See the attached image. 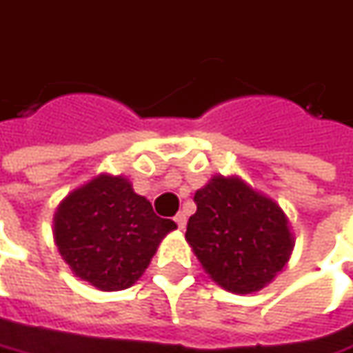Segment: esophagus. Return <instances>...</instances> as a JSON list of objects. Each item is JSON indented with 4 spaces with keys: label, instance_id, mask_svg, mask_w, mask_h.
Segmentation results:
<instances>
[{
    "label": "esophagus",
    "instance_id": "esophagus-1",
    "mask_svg": "<svg viewBox=\"0 0 353 353\" xmlns=\"http://www.w3.org/2000/svg\"><path fill=\"white\" fill-rule=\"evenodd\" d=\"M176 223L179 229H185V223H188V215L183 213V211H179L176 215Z\"/></svg>",
    "mask_w": 353,
    "mask_h": 353
}]
</instances>
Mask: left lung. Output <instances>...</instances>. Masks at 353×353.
<instances>
[{
	"label": "left lung",
	"mask_w": 353,
	"mask_h": 353,
	"mask_svg": "<svg viewBox=\"0 0 353 353\" xmlns=\"http://www.w3.org/2000/svg\"><path fill=\"white\" fill-rule=\"evenodd\" d=\"M193 201L185 241L209 279L235 294L272 283L294 249L283 207L237 176H213Z\"/></svg>",
	"instance_id": "left-lung-1"
}]
</instances>
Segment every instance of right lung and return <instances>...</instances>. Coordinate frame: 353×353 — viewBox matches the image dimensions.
<instances>
[{"label": "right lung", "instance_id": "right-lung-1", "mask_svg": "<svg viewBox=\"0 0 353 353\" xmlns=\"http://www.w3.org/2000/svg\"><path fill=\"white\" fill-rule=\"evenodd\" d=\"M177 225L154 213L124 176L100 174L59 203L54 245L74 276L112 292L136 283Z\"/></svg>", "mask_w": 353, "mask_h": 353}]
</instances>
